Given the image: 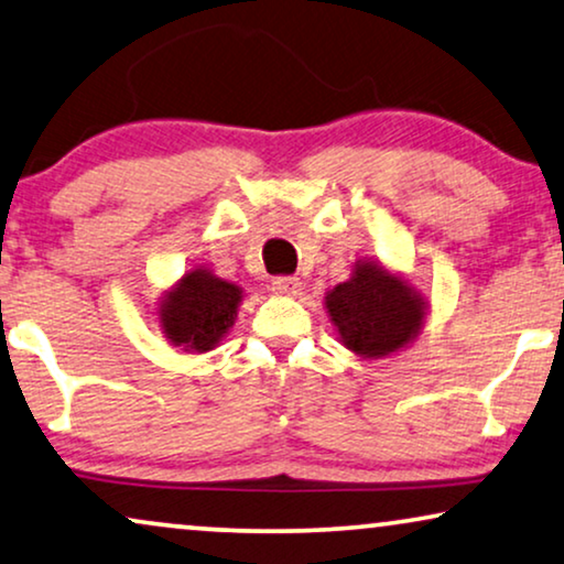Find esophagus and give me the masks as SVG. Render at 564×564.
<instances>
[{
	"instance_id": "1",
	"label": "esophagus",
	"mask_w": 564,
	"mask_h": 564,
	"mask_svg": "<svg viewBox=\"0 0 564 564\" xmlns=\"http://www.w3.org/2000/svg\"><path fill=\"white\" fill-rule=\"evenodd\" d=\"M270 289H273V294L278 296H299V291H302V281L291 275H278L273 278V283H270Z\"/></svg>"
}]
</instances>
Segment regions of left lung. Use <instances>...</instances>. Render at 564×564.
Wrapping results in <instances>:
<instances>
[{
    "mask_svg": "<svg viewBox=\"0 0 564 564\" xmlns=\"http://www.w3.org/2000/svg\"><path fill=\"white\" fill-rule=\"evenodd\" d=\"M325 306L340 343L360 358H384L415 340L427 304L402 275L358 260L345 283L327 291Z\"/></svg>",
    "mask_w": 564,
    "mask_h": 564,
    "instance_id": "obj_1",
    "label": "left lung"
}]
</instances>
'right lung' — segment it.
<instances>
[{"instance_id":"right-lung-1","label":"right lung","mask_w":564,"mask_h":564,"mask_svg":"<svg viewBox=\"0 0 564 564\" xmlns=\"http://www.w3.org/2000/svg\"><path fill=\"white\" fill-rule=\"evenodd\" d=\"M242 289L216 278L212 270L195 268L185 273L160 302V327L175 348L214 350L235 325Z\"/></svg>"}]
</instances>
